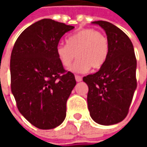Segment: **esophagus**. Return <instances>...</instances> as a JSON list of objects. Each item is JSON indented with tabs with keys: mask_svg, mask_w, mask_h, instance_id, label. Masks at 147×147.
Masks as SVG:
<instances>
[{
	"mask_svg": "<svg viewBox=\"0 0 147 147\" xmlns=\"http://www.w3.org/2000/svg\"><path fill=\"white\" fill-rule=\"evenodd\" d=\"M75 79L77 82H80V81H82V77L79 75H75Z\"/></svg>",
	"mask_w": 147,
	"mask_h": 147,
	"instance_id": "esophagus-1",
	"label": "esophagus"
}]
</instances>
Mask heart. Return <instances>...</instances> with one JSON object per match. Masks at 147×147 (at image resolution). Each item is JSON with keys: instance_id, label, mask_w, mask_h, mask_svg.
Here are the masks:
<instances>
[{"instance_id": "heart-1", "label": "heart", "mask_w": 147, "mask_h": 147, "mask_svg": "<svg viewBox=\"0 0 147 147\" xmlns=\"http://www.w3.org/2000/svg\"><path fill=\"white\" fill-rule=\"evenodd\" d=\"M56 54L65 67H69L77 56L78 59L71 66L70 70L85 73L90 68L98 69L102 67L108 57L109 43L101 32L83 28L68 37L67 44L59 43Z\"/></svg>"}]
</instances>
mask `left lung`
Wrapping results in <instances>:
<instances>
[{"label":"left lung","instance_id":"1","mask_svg":"<svg viewBox=\"0 0 147 147\" xmlns=\"http://www.w3.org/2000/svg\"><path fill=\"white\" fill-rule=\"evenodd\" d=\"M107 35L109 54L106 61L93 74L83 77L88 86L90 115L101 125H112L127 115L137 88V59L133 43L118 27L106 21H95Z\"/></svg>","mask_w":147,"mask_h":147}]
</instances>
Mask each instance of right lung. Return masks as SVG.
<instances>
[{
  "mask_svg": "<svg viewBox=\"0 0 147 147\" xmlns=\"http://www.w3.org/2000/svg\"><path fill=\"white\" fill-rule=\"evenodd\" d=\"M74 27L43 19L28 27L10 56L11 92L18 110L33 126L51 129L66 116V102L76 85L58 59L60 38Z\"/></svg>",
  "mask_w": 147,
  "mask_h": 147,
  "instance_id": "right-lung-1",
  "label": "right lung"
}]
</instances>
